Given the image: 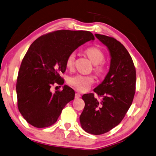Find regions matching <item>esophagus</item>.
Wrapping results in <instances>:
<instances>
[{
  "instance_id": "esophagus-1",
  "label": "esophagus",
  "mask_w": 156,
  "mask_h": 156,
  "mask_svg": "<svg viewBox=\"0 0 156 156\" xmlns=\"http://www.w3.org/2000/svg\"><path fill=\"white\" fill-rule=\"evenodd\" d=\"M81 97V94L80 93H78V92H76L75 94V99H79V98Z\"/></svg>"
}]
</instances>
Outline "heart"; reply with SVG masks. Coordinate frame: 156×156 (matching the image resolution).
<instances>
[{"label":"heart","instance_id":"heart-1","mask_svg":"<svg viewBox=\"0 0 156 156\" xmlns=\"http://www.w3.org/2000/svg\"><path fill=\"white\" fill-rule=\"evenodd\" d=\"M85 53L95 66L94 70L97 73L101 74L105 70V65L102 62L105 58V55L101 50L97 47H89L86 49ZM76 57L75 52H71L68 55L66 65L68 68H73L75 64V59ZM94 82V77L90 75H83L78 74L73 76H71L68 80L70 85L78 90L83 92L86 91L90 88L91 84Z\"/></svg>","mask_w":156,"mask_h":156}]
</instances>
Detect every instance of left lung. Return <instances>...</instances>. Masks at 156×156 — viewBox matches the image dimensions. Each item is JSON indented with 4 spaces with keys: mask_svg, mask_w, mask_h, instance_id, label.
<instances>
[{
    "mask_svg": "<svg viewBox=\"0 0 156 156\" xmlns=\"http://www.w3.org/2000/svg\"><path fill=\"white\" fill-rule=\"evenodd\" d=\"M107 46L110 56L109 72L101 83L94 89V94H85V107L80 117L85 132L100 135L117 126L132 105L136 90V69L132 57L122 44L113 37L95 34Z\"/></svg>",
    "mask_w": 156,
    "mask_h": 156,
    "instance_id": "1",
    "label": "left lung"
}]
</instances>
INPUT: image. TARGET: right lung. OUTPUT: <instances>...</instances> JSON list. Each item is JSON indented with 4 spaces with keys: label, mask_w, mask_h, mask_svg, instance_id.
Returning a JSON list of instances; mask_svg holds the SVG:
<instances>
[{
    "label": "right lung",
    "mask_w": 156,
    "mask_h": 156,
    "mask_svg": "<svg viewBox=\"0 0 156 156\" xmlns=\"http://www.w3.org/2000/svg\"><path fill=\"white\" fill-rule=\"evenodd\" d=\"M90 40L91 32L59 30L38 37L30 46L18 72L16 93L22 116L34 127L51 126L57 121L75 91L64 85L62 91L53 93L55 83H64L60 73L66 68L68 55Z\"/></svg>",
    "instance_id": "right-lung-1"
}]
</instances>
